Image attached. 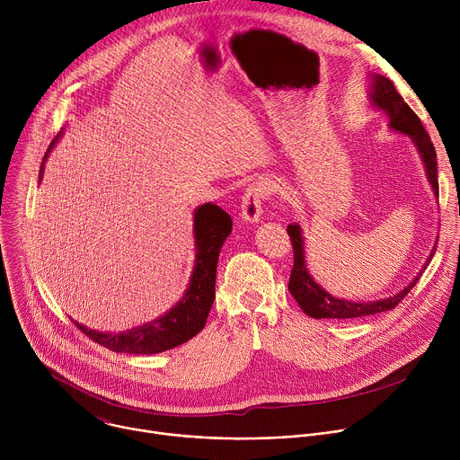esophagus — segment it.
Here are the masks:
<instances>
[{"instance_id": "esophagus-1", "label": "esophagus", "mask_w": 460, "mask_h": 460, "mask_svg": "<svg viewBox=\"0 0 460 460\" xmlns=\"http://www.w3.org/2000/svg\"><path fill=\"white\" fill-rule=\"evenodd\" d=\"M268 196V187L266 183L261 181H254L251 183L242 199V211L240 217L245 222H258L260 215H261V204H264V199Z\"/></svg>"}]
</instances>
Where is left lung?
I'll return each instance as SVG.
<instances>
[{
    "label": "left lung",
    "mask_w": 460,
    "mask_h": 460,
    "mask_svg": "<svg viewBox=\"0 0 460 460\" xmlns=\"http://www.w3.org/2000/svg\"><path fill=\"white\" fill-rule=\"evenodd\" d=\"M371 89H373V93H371L373 103L376 107H380L382 111H385L389 116V127L393 130H399V133L411 137V140L415 142V146L422 156V162L426 165L429 183H431L435 194L438 196L437 153H435L431 138L426 133L420 118L413 112V109L397 93V89H395V85H393L391 80H387L384 76H375ZM288 234L291 238L293 258H295L288 288H289V293L298 302V305L302 307V311L313 318H358V316H369V314H376L382 311H389L393 307H397L406 298V295L415 288V284L419 282V279L422 275V271H420L408 288H404L401 293L393 295L389 298H384V300L349 302V300L335 298L330 293H325L307 273L300 227L296 224L288 226ZM433 249H437V247H433ZM433 252L429 254L426 266L431 261ZM426 266H424V270H426Z\"/></svg>",
    "instance_id": "1"
}]
</instances>
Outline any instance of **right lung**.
Wrapping results in <instances>:
<instances>
[{"instance_id": "1", "label": "right lung", "mask_w": 460, "mask_h": 460, "mask_svg": "<svg viewBox=\"0 0 460 460\" xmlns=\"http://www.w3.org/2000/svg\"><path fill=\"white\" fill-rule=\"evenodd\" d=\"M54 144V142H52ZM50 144V147H52ZM49 147V151H50ZM47 151V153H49ZM47 156V155H45ZM233 229L231 217L215 204H204L194 213L196 266L183 298L162 318L127 333H98L76 323L93 342L130 355H155L185 344L199 335L215 300V282L220 247Z\"/></svg>"}]
</instances>
